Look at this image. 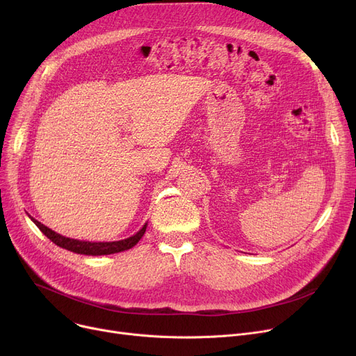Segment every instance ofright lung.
<instances>
[{"label": "right lung", "mask_w": 356, "mask_h": 356, "mask_svg": "<svg viewBox=\"0 0 356 356\" xmlns=\"http://www.w3.org/2000/svg\"><path fill=\"white\" fill-rule=\"evenodd\" d=\"M33 222L35 223L39 229L53 242L60 248H65L67 251L76 252V254H83V255H109V254H115V252H121L125 250L133 248L137 242L143 238L147 223L145 225L133 236H129L127 239H121V241H114V242H89V241H79V239H72V238H66L60 234H56L54 231H51L50 228L44 227L42 222L33 219Z\"/></svg>", "instance_id": "obj_1"}]
</instances>
